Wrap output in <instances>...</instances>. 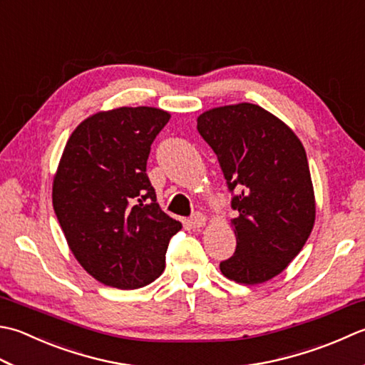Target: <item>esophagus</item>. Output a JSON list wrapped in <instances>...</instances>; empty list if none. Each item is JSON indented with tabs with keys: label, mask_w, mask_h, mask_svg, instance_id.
I'll use <instances>...</instances> for the list:
<instances>
[{
	"label": "esophagus",
	"mask_w": 365,
	"mask_h": 365,
	"mask_svg": "<svg viewBox=\"0 0 365 365\" xmlns=\"http://www.w3.org/2000/svg\"><path fill=\"white\" fill-rule=\"evenodd\" d=\"M190 223H191L192 226H195V227H202V226H205V223H207V217L204 215V213H201V212H196L195 215L191 217Z\"/></svg>",
	"instance_id": "1"
}]
</instances>
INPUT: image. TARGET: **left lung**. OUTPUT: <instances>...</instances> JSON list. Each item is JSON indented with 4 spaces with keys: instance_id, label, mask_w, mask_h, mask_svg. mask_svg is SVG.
Segmentation results:
<instances>
[{
    "instance_id": "1",
    "label": "left lung",
    "mask_w": 365,
    "mask_h": 365,
    "mask_svg": "<svg viewBox=\"0 0 365 365\" xmlns=\"http://www.w3.org/2000/svg\"><path fill=\"white\" fill-rule=\"evenodd\" d=\"M197 131L215 152L239 212L235 253L220 262L226 278L259 284L282 274L305 245L317 202L302 142L274 113L250 103L213 107Z\"/></svg>"
}]
</instances>
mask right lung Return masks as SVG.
Masks as SVG:
<instances>
[{
    "instance_id": "right-lung-1",
    "label": "right lung",
    "mask_w": 365,
    "mask_h": 365,
    "mask_svg": "<svg viewBox=\"0 0 365 365\" xmlns=\"http://www.w3.org/2000/svg\"><path fill=\"white\" fill-rule=\"evenodd\" d=\"M169 118L147 106L96 112L63 150L52 187L55 215L74 258L107 287L152 283L182 230L160 209L145 173L150 145Z\"/></svg>"
}]
</instances>
